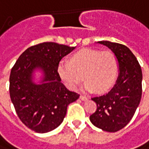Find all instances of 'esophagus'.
<instances>
[{
	"label": "esophagus",
	"instance_id": "1",
	"mask_svg": "<svg viewBox=\"0 0 149 149\" xmlns=\"http://www.w3.org/2000/svg\"><path fill=\"white\" fill-rule=\"evenodd\" d=\"M80 100H81L82 101H86L88 100V98L86 96H84V95H81L80 96Z\"/></svg>",
	"mask_w": 149,
	"mask_h": 149
}]
</instances>
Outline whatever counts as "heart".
Wrapping results in <instances>:
<instances>
[{"mask_svg":"<svg viewBox=\"0 0 149 149\" xmlns=\"http://www.w3.org/2000/svg\"><path fill=\"white\" fill-rule=\"evenodd\" d=\"M58 73L68 88L76 90L83 79L82 89L88 92H105L113 87L119 74V62L111 51L84 49L75 53L70 61L60 60Z\"/></svg>","mask_w":149,"mask_h":149,"instance_id":"obj_1","label":"heart"}]
</instances>
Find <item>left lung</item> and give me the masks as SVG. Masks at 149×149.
Returning a JSON list of instances; mask_svg holds the SVG:
<instances>
[{
	"mask_svg": "<svg viewBox=\"0 0 149 149\" xmlns=\"http://www.w3.org/2000/svg\"><path fill=\"white\" fill-rule=\"evenodd\" d=\"M117 56L119 74L116 84L107 94L91 100L97 109L90 116L93 125L108 132H117L132 119L142 96V70L138 60L125 45L108 40L98 41Z\"/></svg>",
	"mask_w": 149,
	"mask_h": 149,
	"instance_id": "8db88e82",
	"label": "left lung"
}]
</instances>
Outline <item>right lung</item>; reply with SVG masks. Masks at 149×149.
Segmentation results:
<instances>
[{
	"label": "right lung",
	"mask_w": 149,
	"mask_h": 149,
	"mask_svg": "<svg viewBox=\"0 0 149 149\" xmlns=\"http://www.w3.org/2000/svg\"><path fill=\"white\" fill-rule=\"evenodd\" d=\"M75 47L55 42L31 46L22 54L10 76V95L21 121L37 133L57 128L66 116L68 104L80 95L71 91L61 82L58 64ZM36 70L42 72L40 83L33 81Z\"/></svg>",
	"instance_id": "obj_1"
}]
</instances>
